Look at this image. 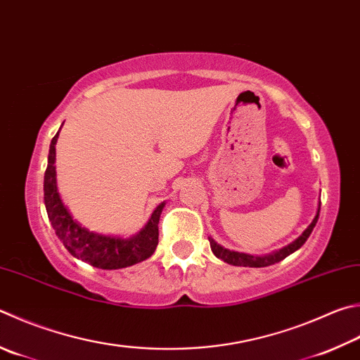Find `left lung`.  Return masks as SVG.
I'll list each match as a JSON object with an SVG mask.
<instances>
[{"instance_id":"1","label":"left lung","mask_w":360,"mask_h":360,"mask_svg":"<svg viewBox=\"0 0 360 360\" xmlns=\"http://www.w3.org/2000/svg\"><path fill=\"white\" fill-rule=\"evenodd\" d=\"M318 217H319V209H318L316 217L313 219L310 226L307 228V230L302 233V236H299L296 240H294L292 244L283 247L282 250H278V252L272 253V255H267V257H253V255L226 250V248H224V247L215 243L212 238H209V244H211V250H212V253L215 255V257L220 258V259H224L225 263H228V264L244 266V267H266V266L280 263V261L285 259L286 257H288V255H291L292 252H296L297 248L302 247L305 244V240L309 239V236L311 234L313 228H315L316 221H318Z\"/></svg>"}]
</instances>
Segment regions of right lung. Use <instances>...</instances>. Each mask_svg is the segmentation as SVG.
Here are the masks:
<instances>
[{"instance_id":"obj_1","label":"right lung","mask_w":360,"mask_h":360,"mask_svg":"<svg viewBox=\"0 0 360 360\" xmlns=\"http://www.w3.org/2000/svg\"><path fill=\"white\" fill-rule=\"evenodd\" d=\"M58 134L50 143L49 163L44 176V201L51 226L64 247L75 258L99 267V269H122V267L141 263L151 257L159 244V219L163 202L153 212L148 225L132 239L102 236V234H96L80 226L72 219L66 206L63 205L56 188L55 145Z\"/></svg>"}]
</instances>
